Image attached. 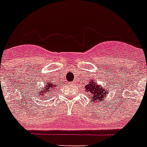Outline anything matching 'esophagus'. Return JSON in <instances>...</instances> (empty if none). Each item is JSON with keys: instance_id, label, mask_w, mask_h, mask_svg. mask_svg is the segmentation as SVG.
Returning <instances> with one entry per match:
<instances>
[{"instance_id": "esophagus-1", "label": "esophagus", "mask_w": 147, "mask_h": 147, "mask_svg": "<svg viewBox=\"0 0 147 147\" xmlns=\"http://www.w3.org/2000/svg\"><path fill=\"white\" fill-rule=\"evenodd\" d=\"M69 84H70V85H73V84H75V82H70Z\"/></svg>"}]
</instances>
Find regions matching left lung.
Returning <instances> with one entry per match:
<instances>
[{"instance_id": "8db88e82", "label": "left lung", "mask_w": 147, "mask_h": 147, "mask_svg": "<svg viewBox=\"0 0 147 147\" xmlns=\"http://www.w3.org/2000/svg\"><path fill=\"white\" fill-rule=\"evenodd\" d=\"M96 82V81H95ZM85 89L90 92V95L93 100L101 101L107 96L108 90L104 89L102 86H98L95 81H89V84L85 86Z\"/></svg>"}]
</instances>
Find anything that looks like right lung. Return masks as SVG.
Here are the masks:
<instances>
[{"label": "right lung", "instance_id": "add662e5", "mask_svg": "<svg viewBox=\"0 0 147 147\" xmlns=\"http://www.w3.org/2000/svg\"><path fill=\"white\" fill-rule=\"evenodd\" d=\"M46 84H47L45 85L46 86L44 87V89H43V90H42V92H40V90H39V92L38 91L37 92V93H38V94L39 93L38 96H39V95H43V97H45V95H47V94H48V93H49V94H52V93H53L52 92H54V89H55L56 85H53V84H48V83H46Z\"/></svg>", "mask_w": 147, "mask_h": 147}]
</instances>
